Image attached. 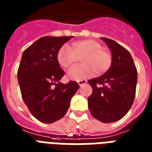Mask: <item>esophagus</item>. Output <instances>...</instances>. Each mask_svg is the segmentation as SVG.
<instances>
[{"mask_svg":"<svg viewBox=\"0 0 152 152\" xmlns=\"http://www.w3.org/2000/svg\"><path fill=\"white\" fill-rule=\"evenodd\" d=\"M77 83L79 86H83L85 84L87 83V80H85V79H83V80H79L77 81Z\"/></svg>","mask_w":152,"mask_h":152,"instance_id":"obj_1","label":"esophagus"}]
</instances>
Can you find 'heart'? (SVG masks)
Instances as JSON below:
<instances>
[{"label": "heart", "instance_id": "obj_1", "mask_svg": "<svg viewBox=\"0 0 152 152\" xmlns=\"http://www.w3.org/2000/svg\"><path fill=\"white\" fill-rule=\"evenodd\" d=\"M79 59L83 64L72 68L68 73V77L72 80H82L94 73L96 75H103L113 64L112 53L103 49L100 43L92 39L76 41L71 48L64 45L56 54V61L64 69L72 67Z\"/></svg>", "mask_w": 152, "mask_h": 152}]
</instances>
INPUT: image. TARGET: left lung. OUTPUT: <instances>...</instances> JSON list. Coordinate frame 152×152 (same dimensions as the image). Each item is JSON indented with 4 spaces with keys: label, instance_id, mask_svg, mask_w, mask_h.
I'll list each match as a JSON object with an SVG mask.
<instances>
[{
    "label": "left lung",
    "instance_id": "1",
    "mask_svg": "<svg viewBox=\"0 0 152 152\" xmlns=\"http://www.w3.org/2000/svg\"><path fill=\"white\" fill-rule=\"evenodd\" d=\"M113 54L111 68L104 75L90 79L92 94L88 97L90 112L104 123L121 119L134 100L138 72L129 51L108 38H102Z\"/></svg>",
    "mask_w": 152,
    "mask_h": 152
}]
</instances>
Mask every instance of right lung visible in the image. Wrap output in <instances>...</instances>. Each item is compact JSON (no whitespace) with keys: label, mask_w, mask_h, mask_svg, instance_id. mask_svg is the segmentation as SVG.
I'll list each match as a JSON object with an SVG mask.
<instances>
[{"label":"right lung","mask_w":152,"mask_h":152,"mask_svg":"<svg viewBox=\"0 0 152 152\" xmlns=\"http://www.w3.org/2000/svg\"><path fill=\"white\" fill-rule=\"evenodd\" d=\"M72 36H44L24 51L18 69V79L24 103L41 122L51 124L62 118L79 87L75 81L61 83L65 73L56 54Z\"/></svg>","instance_id":"add662e5"}]
</instances>
